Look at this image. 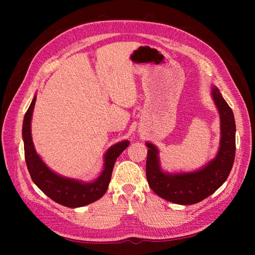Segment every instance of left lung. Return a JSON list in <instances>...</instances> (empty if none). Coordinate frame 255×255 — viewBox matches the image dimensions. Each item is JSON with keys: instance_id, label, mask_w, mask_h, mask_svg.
<instances>
[{"instance_id": "8db88e82", "label": "left lung", "mask_w": 255, "mask_h": 255, "mask_svg": "<svg viewBox=\"0 0 255 255\" xmlns=\"http://www.w3.org/2000/svg\"><path fill=\"white\" fill-rule=\"evenodd\" d=\"M212 97L220 116V144L217 155L197 171L168 173L161 170L158 149L148 146L145 174L149 186L157 196L169 202L189 205L210 197L225 183L235 158V119L231 107L217 87H212Z\"/></svg>"}]
</instances>
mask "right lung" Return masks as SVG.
Here are the masks:
<instances>
[{
	"instance_id": "1",
	"label": "right lung",
	"mask_w": 255,
	"mask_h": 255,
	"mask_svg": "<svg viewBox=\"0 0 255 255\" xmlns=\"http://www.w3.org/2000/svg\"><path fill=\"white\" fill-rule=\"evenodd\" d=\"M35 102L36 96L25 113L22 128L25 161L33 182L53 201L67 207H81L97 201L103 197L109 188L115 161L128 148L129 141H120L112 145L106 151L104 155V169L97 180L85 183L70 179V177L61 176L53 172L36 153L32 139V132H30V121H32Z\"/></svg>"
}]
</instances>
